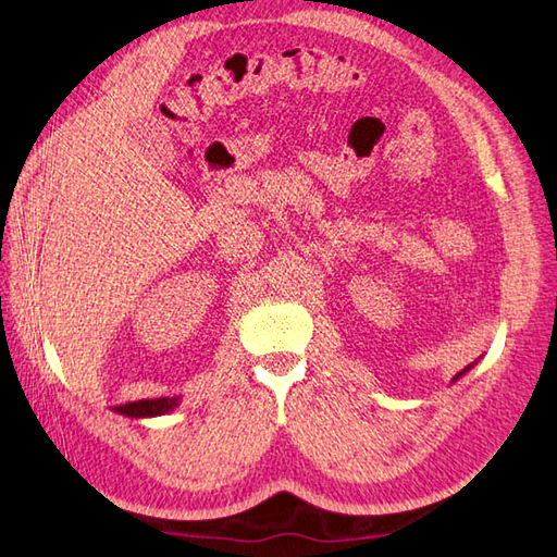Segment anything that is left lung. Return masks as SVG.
<instances>
[{
  "instance_id": "obj_1",
  "label": "left lung",
  "mask_w": 557,
  "mask_h": 557,
  "mask_svg": "<svg viewBox=\"0 0 557 557\" xmlns=\"http://www.w3.org/2000/svg\"><path fill=\"white\" fill-rule=\"evenodd\" d=\"M471 367H474V362H471V364H467V367H465V369H462V372H458V374H455V376H453V383H455V381H458V379H460V376H465V374H467V372H469V369H471Z\"/></svg>"
}]
</instances>
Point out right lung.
Returning <instances> with one entry per match:
<instances>
[{
    "label": "right lung",
    "mask_w": 557,
    "mask_h": 557,
    "mask_svg": "<svg viewBox=\"0 0 557 557\" xmlns=\"http://www.w3.org/2000/svg\"><path fill=\"white\" fill-rule=\"evenodd\" d=\"M178 397H158V399H141V401H129L123 407H115L113 411L129 416V418H153L164 416L178 407Z\"/></svg>",
    "instance_id": "right-lung-1"
}]
</instances>
